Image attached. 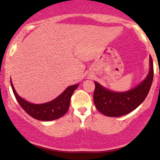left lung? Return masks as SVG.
<instances>
[{"label":"left lung","mask_w":160,"mask_h":160,"mask_svg":"<svg viewBox=\"0 0 160 160\" xmlns=\"http://www.w3.org/2000/svg\"><path fill=\"white\" fill-rule=\"evenodd\" d=\"M150 71L148 77L134 89L124 92L108 90L95 82L93 94L95 108L107 117H121L138 107L149 93L153 78V64L150 56Z\"/></svg>","instance_id":"left-lung-1"}]
</instances>
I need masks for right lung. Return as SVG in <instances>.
Segmentation results:
<instances>
[{"mask_svg": "<svg viewBox=\"0 0 160 160\" xmlns=\"http://www.w3.org/2000/svg\"><path fill=\"white\" fill-rule=\"evenodd\" d=\"M10 83L16 100L24 111L33 118L42 121L54 120L63 117L68 111L71 95L79 86L78 84H76L69 86L59 96L51 102L44 104H34L29 103L19 96L14 89L11 80Z\"/></svg>", "mask_w": 160, "mask_h": 160, "instance_id": "1", "label": "right lung"}]
</instances>
